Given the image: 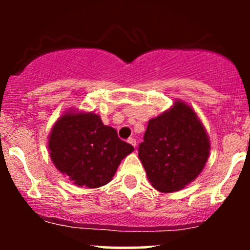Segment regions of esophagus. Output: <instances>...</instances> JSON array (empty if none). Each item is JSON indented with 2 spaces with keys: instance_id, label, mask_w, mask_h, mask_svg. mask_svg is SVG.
I'll return each mask as SVG.
<instances>
[{
  "instance_id": "obj_1",
  "label": "esophagus",
  "mask_w": 250,
  "mask_h": 250,
  "mask_svg": "<svg viewBox=\"0 0 250 250\" xmlns=\"http://www.w3.org/2000/svg\"><path fill=\"white\" fill-rule=\"evenodd\" d=\"M128 142H129V143H130V145H131V146H133V147H134V148H136V140H135V139H133V137H130V139H129V140H128Z\"/></svg>"
}]
</instances>
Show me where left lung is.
I'll use <instances>...</instances> for the list:
<instances>
[{
    "mask_svg": "<svg viewBox=\"0 0 250 250\" xmlns=\"http://www.w3.org/2000/svg\"><path fill=\"white\" fill-rule=\"evenodd\" d=\"M139 157L151 186L174 193L196 179L208 161L210 141L205 125L187 102L176 100L150 119Z\"/></svg>",
    "mask_w": 250,
    "mask_h": 250,
    "instance_id": "8db88e82",
    "label": "left lung"
}]
</instances>
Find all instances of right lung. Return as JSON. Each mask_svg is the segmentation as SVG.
Wrapping results in <instances>:
<instances>
[{
	"instance_id": "add662e5",
	"label": "right lung",
	"mask_w": 250,
	"mask_h": 250,
	"mask_svg": "<svg viewBox=\"0 0 250 250\" xmlns=\"http://www.w3.org/2000/svg\"><path fill=\"white\" fill-rule=\"evenodd\" d=\"M50 159L57 170L79 187L99 188L113 180L120 163L134 147L122 141L97 114L69 109L48 136Z\"/></svg>"
}]
</instances>
